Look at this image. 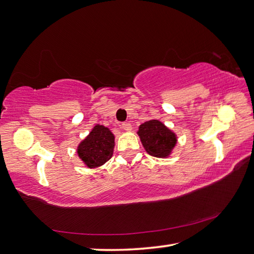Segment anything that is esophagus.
I'll list each match as a JSON object with an SVG mask.
<instances>
[{
	"instance_id": "34e87169",
	"label": "esophagus",
	"mask_w": 254,
	"mask_h": 254,
	"mask_svg": "<svg viewBox=\"0 0 254 254\" xmlns=\"http://www.w3.org/2000/svg\"><path fill=\"white\" fill-rule=\"evenodd\" d=\"M122 128H123L124 130L129 131V130L131 129V125H130L129 123H123V124H122Z\"/></svg>"
}]
</instances>
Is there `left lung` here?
Returning <instances> with one entry per match:
<instances>
[{"mask_svg":"<svg viewBox=\"0 0 254 254\" xmlns=\"http://www.w3.org/2000/svg\"><path fill=\"white\" fill-rule=\"evenodd\" d=\"M137 134L146 152L157 158L170 156L177 144L175 132L157 119L141 124Z\"/></svg>","mask_w":254,"mask_h":254,"instance_id":"obj_1","label":"left lung"}]
</instances>
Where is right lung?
<instances>
[{
    "label": "right lung",
    "instance_id": "right-lung-1",
    "mask_svg": "<svg viewBox=\"0 0 254 254\" xmlns=\"http://www.w3.org/2000/svg\"><path fill=\"white\" fill-rule=\"evenodd\" d=\"M114 147L115 136L111 130L102 125H96L86 138L80 141L77 154L87 167L96 168L109 161Z\"/></svg>",
    "mask_w": 254,
    "mask_h": 254
}]
</instances>
